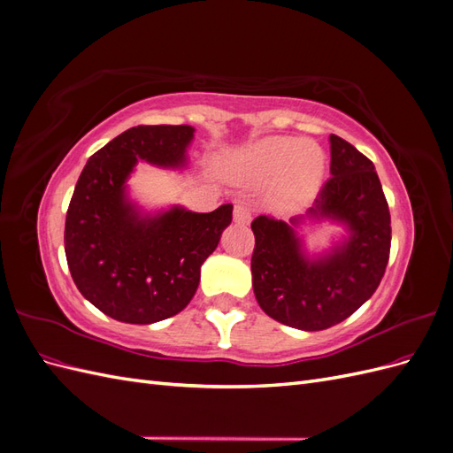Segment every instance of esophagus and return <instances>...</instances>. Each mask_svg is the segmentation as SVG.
<instances>
[{
    "instance_id": "esophagus-1",
    "label": "esophagus",
    "mask_w": 453,
    "mask_h": 453,
    "mask_svg": "<svg viewBox=\"0 0 453 453\" xmlns=\"http://www.w3.org/2000/svg\"><path fill=\"white\" fill-rule=\"evenodd\" d=\"M234 221L238 225H248L251 221V210L248 203H236L234 205Z\"/></svg>"
}]
</instances>
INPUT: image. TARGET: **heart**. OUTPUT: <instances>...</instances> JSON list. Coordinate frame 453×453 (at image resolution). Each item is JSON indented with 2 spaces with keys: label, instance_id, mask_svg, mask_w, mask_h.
Masks as SVG:
<instances>
[{
  "label": "heart",
  "instance_id": "heart-1",
  "mask_svg": "<svg viewBox=\"0 0 453 453\" xmlns=\"http://www.w3.org/2000/svg\"><path fill=\"white\" fill-rule=\"evenodd\" d=\"M226 170L240 181H272L268 193L272 208L293 211L319 190L325 175V153L311 140L273 135L238 150Z\"/></svg>",
  "mask_w": 453,
  "mask_h": 453
}]
</instances>
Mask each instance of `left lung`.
<instances>
[{"instance_id":"left-lung-1","label":"left lung","mask_w":453,"mask_h":453,"mask_svg":"<svg viewBox=\"0 0 453 453\" xmlns=\"http://www.w3.org/2000/svg\"><path fill=\"white\" fill-rule=\"evenodd\" d=\"M344 223L349 238L321 257L308 258L291 223L258 215L251 223L253 291L258 306L287 326L323 331L359 310L374 295L391 250V215L374 164L331 134V177L308 211Z\"/></svg>"}]
</instances>
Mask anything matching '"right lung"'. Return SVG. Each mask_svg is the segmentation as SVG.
Listing matches in <instances>:
<instances>
[{"mask_svg":"<svg viewBox=\"0 0 453 453\" xmlns=\"http://www.w3.org/2000/svg\"><path fill=\"white\" fill-rule=\"evenodd\" d=\"M193 135L187 125L134 127L94 153L79 175L65 215L67 266L81 295L117 321L149 325L180 313L232 221V203L211 213L172 208L143 217L127 198L135 162L180 168Z\"/></svg>","mask_w":453,"mask_h":453,"instance_id":"right-lung-1","label":"right lung"}]
</instances>
